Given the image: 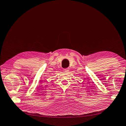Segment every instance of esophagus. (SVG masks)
Wrapping results in <instances>:
<instances>
[{"mask_svg": "<svg viewBox=\"0 0 126 126\" xmlns=\"http://www.w3.org/2000/svg\"><path fill=\"white\" fill-rule=\"evenodd\" d=\"M64 71L65 73H68V72L69 71V68H66V69H64Z\"/></svg>", "mask_w": 126, "mask_h": 126, "instance_id": "34e87169", "label": "esophagus"}]
</instances>
